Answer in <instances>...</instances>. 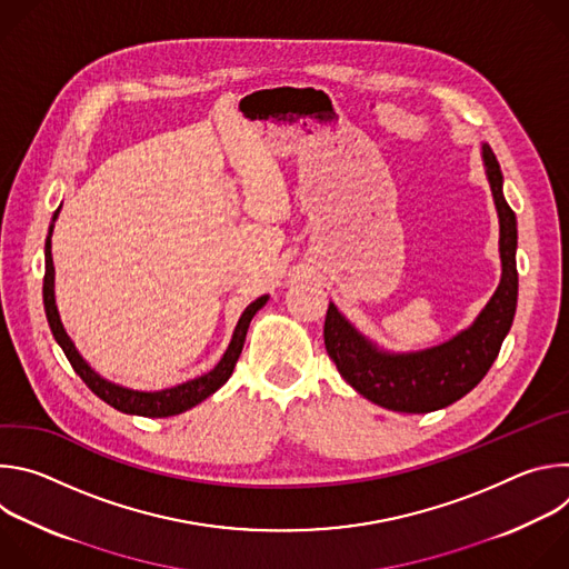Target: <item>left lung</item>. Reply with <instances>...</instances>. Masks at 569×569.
<instances>
[{
	"mask_svg": "<svg viewBox=\"0 0 569 569\" xmlns=\"http://www.w3.org/2000/svg\"><path fill=\"white\" fill-rule=\"evenodd\" d=\"M481 157L500 218L502 279L468 329L452 340L412 353H389L367 340L345 315L329 303L323 321V345L340 376L365 398L380 408L408 415H426L448 408L466 396L496 362L511 329L518 303V224L516 213L502 193V171L489 143H481Z\"/></svg>",
	"mask_w": 569,
	"mask_h": 569,
	"instance_id": "obj_1",
	"label": "left lung"
}]
</instances>
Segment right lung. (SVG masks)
<instances>
[{"label":"right lung","instance_id":"add662e5","mask_svg":"<svg viewBox=\"0 0 569 569\" xmlns=\"http://www.w3.org/2000/svg\"><path fill=\"white\" fill-rule=\"evenodd\" d=\"M60 211V209H58ZM58 211L53 213V222L58 218ZM53 222L49 227V236L44 242V286H42V297H44V310H47V319L51 333L56 338V342L60 345V349L64 351L69 365L73 367V371L83 378V382L108 405H112L114 410L123 412V415H137V417H148V419H164V417H176L182 415L191 408H196L198 402H202L204 398H209L213 391H218L231 376L238 356L242 351V345H246V336L250 329V321L257 315V310H261L268 301V295L259 297L257 301H252L246 310H242L236 331L231 336V342L224 351V356L220 358V362L204 376H198L193 380H187L182 385H176L171 389H161V391H137V389H128L121 385H114L106 378H101L80 353L76 351L73 342L69 340V336L62 329V321L56 308V297H53V259H51V231H53Z\"/></svg>","mask_w":569,"mask_h":569}]
</instances>
